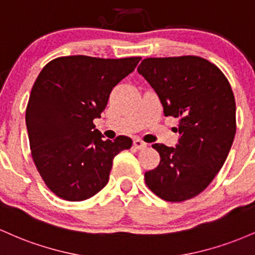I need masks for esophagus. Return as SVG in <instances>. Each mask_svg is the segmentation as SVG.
<instances>
[{"mask_svg":"<svg viewBox=\"0 0 255 255\" xmlns=\"http://www.w3.org/2000/svg\"><path fill=\"white\" fill-rule=\"evenodd\" d=\"M133 145H135L137 149H139V150L145 149V148H147V143H144L142 139H138V138L133 141Z\"/></svg>","mask_w":255,"mask_h":255,"instance_id":"esophagus-1","label":"esophagus"}]
</instances>
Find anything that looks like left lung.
Returning <instances> with one entry per match:
<instances>
[{
	"instance_id": "1",
	"label": "left lung",
	"mask_w": 255,
	"mask_h": 255,
	"mask_svg": "<svg viewBox=\"0 0 255 255\" xmlns=\"http://www.w3.org/2000/svg\"><path fill=\"white\" fill-rule=\"evenodd\" d=\"M178 118L176 147L155 143L160 164L144 173L155 195L179 202L199 195L224 165L236 133V104L227 77L199 56L148 58L137 68Z\"/></svg>"
}]
</instances>
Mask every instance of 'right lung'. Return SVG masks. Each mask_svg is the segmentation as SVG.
I'll list each match as a JSON object with an SVG mask.
<instances>
[{
    "label": "right lung",
    "instance_id": "right-lung-1",
    "mask_svg": "<svg viewBox=\"0 0 255 255\" xmlns=\"http://www.w3.org/2000/svg\"><path fill=\"white\" fill-rule=\"evenodd\" d=\"M139 60L62 56L38 74L26 128L37 170L56 196L67 201L94 196L108 183L114 156L131 148L130 137L104 139L93 120L101 117L111 91Z\"/></svg>",
    "mask_w": 255,
    "mask_h": 255
}]
</instances>
